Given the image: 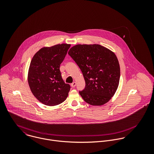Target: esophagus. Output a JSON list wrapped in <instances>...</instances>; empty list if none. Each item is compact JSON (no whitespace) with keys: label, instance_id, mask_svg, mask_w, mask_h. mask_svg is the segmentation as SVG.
<instances>
[{"label":"esophagus","instance_id":"34e87169","mask_svg":"<svg viewBox=\"0 0 154 154\" xmlns=\"http://www.w3.org/2000/svg\"><path fill=\"white\" fill-rule=\"evenodd\" d=\"M76 83L75 82H73V83L71 84V87H72V88H74V87L76 86Z\"/></svg>","mask_w":154,"mask_h":154}]
</instances>
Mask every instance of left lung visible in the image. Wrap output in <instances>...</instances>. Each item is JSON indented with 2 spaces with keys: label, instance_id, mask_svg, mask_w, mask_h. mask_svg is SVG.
Returning <instances> with one entry per match:
<instances>
[{
  "label": "left lung",
  "instance_id": "left-lung-1",
  "mask_svg": "<svg viewBox=\"0 0 154 154\" xmlns=\"http://www.w3.org/2000/svg\"><path fill=\"white\" fill-rule=\"evenodd\" d=\"M68 54L83 74L85 88L79 94L84 100L95 106L109 102L117 89L120 76L114 53L100 44H77Z\"/></svg>",
  "mask_w": 154,
  "mask_h": 154
}]
</instances>
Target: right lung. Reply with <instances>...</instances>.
I'll return each mask as SVG.
<instances>
[{"instance_id":"1","label":"right lung","mask_w":154,"mask_h":154,"mask_svg":"<svg viewBox=\"0 0 154 154\" xmlns=\"http://www.w3.org/2000/svg\"><path fill=\"white\" fill-rule=\"evenodd\" d=\"M70 44L44 47L33 56L28 73V82L34 97L42 103L54 106L65 101L70 87L63 81L60 65Z\"/></svg>"}]
</instances>
